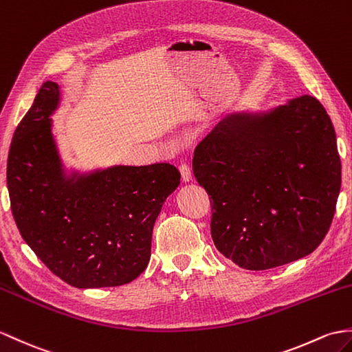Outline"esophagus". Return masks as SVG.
Masks as SVG:
<instances>
[{"mask_svg":"<svg viewBox=\"0 0 352 352\" xmlns=\"http://www.w3.org/2000/svg\"><path fill=\"white\" fill-rule=\"evenodd\" d=\"M179 173H182L184 182H190L192 173H190V166L187 165V163H182V165H179Z\"/></svg>","mask_w":352,"mask_h":352,"instance_id":"1","label":"esophagus"}]
</instances>
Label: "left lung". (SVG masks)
I'll use <instances>...</instances> for the list:
<instances>
[{
    "instance_id": "left-lung-1",
    "label": "left lung",
    "mask_w": 352,
    "mask_h": 352,
    "mask_svg": "<svg viewBox=\"0 0 352 352\" xmlns=\"http://www.w3.org/2000/svg\"><path fill=\"white\" fill-rule=\"evenodd\" d=\"M193 174L213 199L217 250L246 270L280 267L312 253L330 230L342 179L336 132L307 94L230 113L196 145Z\"/></svg>"
}]
</instances>
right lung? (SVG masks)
<instances>
[{"label": "right lung", "mask_w": 352, "mask_h": 352, "mask_svg": "<svg viewBox=\"0 0 352 352\" xmlns=\"http://www.w3.org/2000/svg\"><path fill=\"white\" fill-rule=\"evenodd\" d=\"M60 85L47 80L13 135L7 189L22 239L75 288L120 287L148 265L154 222L179 184L170 163L67 170L52 133Z\"/></svg>", "instance_id": "1"}]
</instances>
